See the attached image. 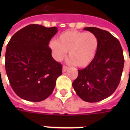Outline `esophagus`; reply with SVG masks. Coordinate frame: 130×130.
Returning <instances> with one entry per match:
<instances>
[{
	"mask_svg": "<svg viewBox=\"0 0 130 130\" xmlns=\"http://www.w3.org/2000/svg\"><path fill=\"white\" fill-rule=\"evenodd\" d=\"M68 69V67L67 66H63V72H65Z\"/></svg>",
	"mask_w": 130,
	"mask_h": 130,
	"instance_id": "1",
	"label": "esophagus"
}]
</instances>
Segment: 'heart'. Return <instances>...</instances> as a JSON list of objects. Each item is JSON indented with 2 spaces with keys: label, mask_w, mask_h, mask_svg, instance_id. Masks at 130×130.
<instances>
[{
  "label": "heart",
  "mask_w": 130,
  "mask_h": 130,
  "mask_svg": "<svg viewBox=\"0 0 130 130\" xmlns=\"http://www.w3.org/2000/svg\"><path fill=\"white\" fill-rule=\"evenodd\" d=\"M49 46L57 61L63 60L69 51V63L79 67H86L96 57L99 40L92 32L69 30L60 34L57 41H51Z\"/></svg>",
  "instance_id": "b5f03b06"
}]
</instances>
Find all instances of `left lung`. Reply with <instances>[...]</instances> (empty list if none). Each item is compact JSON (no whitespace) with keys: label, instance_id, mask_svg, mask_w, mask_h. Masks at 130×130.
<instances>
[{"label":"left lung","instance_id":"obj_1","mask_svg":"<svg viewBox=\"0 0 130 130\" xmlns=\"http://www.w3.org/2000/svg\"><path fill=\"white\" fill-rule=\"evenodd\" d=\"M84 29L96 36L99 48L92 62L78 70V76L72 86L83 101L96 103L110 96L117 89L123 72L124 57L119 41L109 31L94 27Z\"/></svg>","mask_w":130,"mask_h":130}]
</instances>
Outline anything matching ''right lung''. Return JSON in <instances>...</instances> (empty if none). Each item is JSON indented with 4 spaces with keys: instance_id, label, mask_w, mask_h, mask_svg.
I'll list each match as a JSON object with an SVG mask.
<instances>
[{
    "instance_id": "right-lung-1",
    "label": "right lung",
    "mask_w": 130,
    "mask_h": 130,
    "mask_svg": "<svg viewBox=\"0 0 130 130\" xmlns=\"http://www.w3.org/2000/svg\"><path fill=\"white\" fill-rule=\"evenodd\" d=\"M57 27L27 25L11 37L5 53V69L15 94L40 102L53 93L62 65L53 59L48 44Z\"/></svg>"
}]
</instances>
